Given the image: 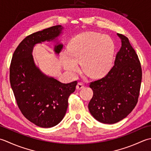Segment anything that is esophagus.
Segmentation results:
<instances>
[{
    "instance_id": "obj_1",
    "label": "esophagus",
    "mask_w": 151,
    "mask_h": 151,
    "mask_svg": "<svg viewBox=\"0 0 151 151\" xmlns=\"http://www.w3.org/2000/svg\"><path fill=\"white\" fill-rule=\"evenodd\" d=\"M84 87V85H83L81 83H78V85L76 86V89L77 90H81Z\"/></svg>"
}]
</instances>
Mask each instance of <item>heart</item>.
Masks as SVG:
<instances>
[{
    "label": "heart",
    "instance_id": "b5f03b06",
    "mask_svg": "<svg viewBox=\"0 0 151 151\" xmlns=\"http://www.w3.org/2000/svg\"><path fill=\"white\" fill-rule=\"evenodd\" d=\"M115 50V43L109 36L83 32L68 42L61 61L70 73H75L76 65L80 64L81 71L86 76L99 79L106 75L111 68Z\"/></svg>",
    "mask_w": 151,
    "mask_h": 151
}]
</instances>
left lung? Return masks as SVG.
<instances>
[{"label":"left lung","instance_id":"8db88e82","mask_svg":"<svg viewBox=\"0 0 151 151\" xmlns=\"http://www.w3.org/2000/svg\"><path fill=\"white\" fill-rule=\"evenodd\" d=\"M122 45L115 64L103 78L90 83L93 96L88 104L91 115L104 124L121 121L134 109L139 98L142 70L136 51L127 36L117 34Z\"/></svg>","mask_w":151,"mask_h":151}]
</instances>
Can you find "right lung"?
Instances as JSON below:
<instances>
[{"mask_svg":"<svg viewBox=\"0 0 151 151\" xmlns=\"http://www.w3.org/2000/svg\"><path fill=\"white\" fill-rule=\"evenodd\" d=\"M63 29L56 25L27 36L15 50L10 64V85L18 107L24 117L42 128L55 127L62 121L68 98L78 84L77 81L63 83L46 76L34 63V45L53 40ZM62 49L63 45L58 44L55 51L58 54Z\"/></svg>","mask_w":151,"mask_h":151,"instance_id":"1","label":"right lung"}]
</instances>
